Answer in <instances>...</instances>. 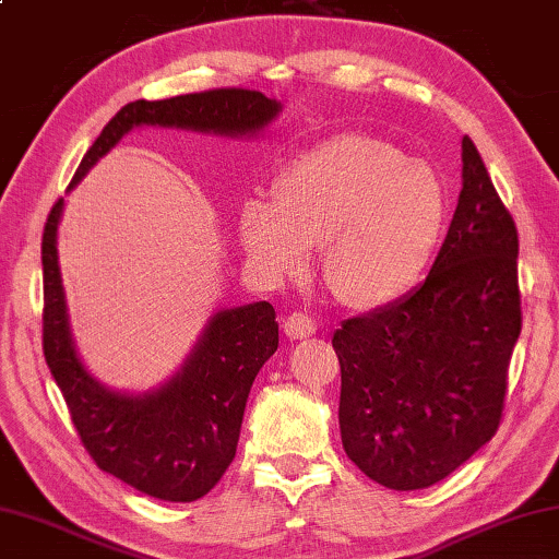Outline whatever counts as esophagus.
<instances>
[{
    "label": "esophagus",
    "mask_w": 559,
    "mask_h": 559,
    "mask_svg": "<svg viewBox=\"0 0 559 559\" xmlns=\"http://www.w3.org/2000/svg\"><path fill=\"white\" fill-rule=\"evenodd\" d=\"M283 332H286L290 340H306L318 332V322L306 312H290L286 322H283Z\"/></svg>",
    "instance_id": "34e87169"
}]
</instances>
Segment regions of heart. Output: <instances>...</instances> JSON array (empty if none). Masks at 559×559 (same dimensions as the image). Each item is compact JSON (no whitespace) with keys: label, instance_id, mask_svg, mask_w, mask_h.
Here are the masks:
<instances>
[{"label":"heart","instance_id":"1","mask_svg":"<svg viewBox=\"0 0 559 559\" xmlns=\"http://www.w3.org/2000/svg\"><path fill=\"white\" fill-rule=\"evenodd\" d=\"M239 212L247 259L273 281L302 278L324 245V281L352 308L405 296L440 245L448 195L435 170L391 141L342 134L293 158Z\"/></svg>","mask_w":559,"mask_h":559}]
</instances>
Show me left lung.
Here are the masks:
<instances>
[{
    "mask_svg": "<svg viewBox=\"0 0 559 559\" xmlns=\"http://www.w3.org/2000/svg\"><path fill=\"white\" fill-rule=\"evenodd\" d=\"M519 334V231L464 136L460 200L428 278L332 337L344 452L385 489L442 481L499 430Z\"/></svg>",
    "mask_w": 559,
    "mask_h": 559,
    "instance_id": "1",
    "label": "left lung"
}]
</instances>
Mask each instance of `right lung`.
I'll return each mask as SVG.
<instances>
[{
	"mask_svg": "<svg viewBox=\"0 0 559 559\" xmlns=\"http://www.w3.org/2000/svg\"><path fill=\"white\" fill-rule=\"evenodd\" d=\"M281 103L257 90L222 87L170 99H136L121 107L80 160L73 190L134 127H174L217 136H257L278 117ZM63 198L44 227V357L63 393L75 430L99 469L160 501L190 503L205 496L237 454L241 418L259 369L278 349L271 302L212 314L182 369L146 393H119L80 361L68 322L58 266V222Z\"/></svg>",
	"mask_w": 559,
	"mask_h": 559,
	"instance_id": "obj_1",
	"label": "right lung"
}]
</instances>
